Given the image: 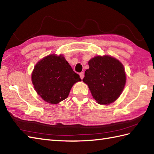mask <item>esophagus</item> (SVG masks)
Wrapping results in <instances>:
<instances>
[{
	"label": "esophagus",
	"mask_w": 154,
	"mask_h": 154,
	"mask_svg": "<svg viewBox=\"0 0 154 154\" xmlns=\"http://www.w3.org/2000/svg\"><path fill=\"white\" fill-rule=\"evenodd\" d=\"M79 75H80L81 79H83V77H84V73H83V72H81V73H79Z\"/></svg>",
	"instance_id": "esophagus-1"
}]
</instances>
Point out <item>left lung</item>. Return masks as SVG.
Wrapping results in <instances>:
<instances>
[{
    "mask_svg": "<svg viewBox=\"0 0 154 154\" xmlns=\"http://www.w3.org/2000/svg\"><path fill=\"white\" fill-rule=\"evenodd\" d=\"M83 81L89 88L93 99L102 105L114 102L122 93L126 76L122 63L110 55H98L88 62Z\"/></svg>",
    "mask_w": 154,
    "mask_h": 154,
    "instance_id": "obj_1",
    "label": "left lung"
}]
</instances>
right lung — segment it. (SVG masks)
I'll use <instances>...</instances> for the list:
<instances>
[{"label":"right lung","mask_w":154,"mask_h":154,"mask_svg":"<svg viewBox=\"0 0 154 154\" xmlns=\"http://www.w3.org/2000/svg\"><path fill=\"white\" fill-rule=\"evenodd\" d=\"M63 55L50 54L35 64L32 81L36 93L45 102L55 104L67 99L73 85L81 81Z\"/></svg>","instance_id":"add662e5"}]
</instances>
